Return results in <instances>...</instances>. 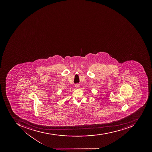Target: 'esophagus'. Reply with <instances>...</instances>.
Returning a JSON list of instances; mask_svg holds the SVG:
<instances>
[{
  "instance_id": "obj_1",
  "label": "esophagus",
  "mask_w": 152,
  "mask_h": 152,
  "mask_svg": "<svg viewBox=\"0 0 152 152\" xmlns=\"http://www.w3.org/2000/svg\"><path fill=\"white\" fill-rule=\"evenodd\" d=\"M79 86H80V85H79V84H77L75 85V87H76L77 88H79Z\"/></svg>"
}]
</instances>
